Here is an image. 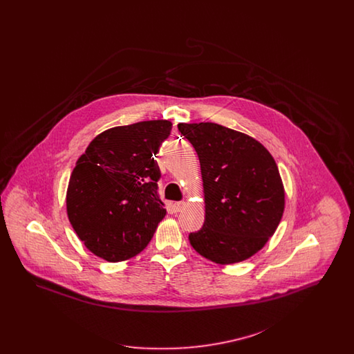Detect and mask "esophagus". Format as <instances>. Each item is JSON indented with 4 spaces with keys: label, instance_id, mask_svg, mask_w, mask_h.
<instances>
[{
    "label": "esophagus",
    "instance_id": "obj_1",
    "mask_svg": "<svg viewBox=\"0 0 354 354\" xmlns=\"http://www.w3.org/2000/svg\"><path fill=\"white\" fill-rule=\"evenodd\" d=\"M185 207V202H175L172 204V211H174V212H180Z\"/></svg>",
    "mask_w": 354,
    "mask_h": 354
}]
</instances>
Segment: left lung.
<instances>
[{"label":"left lung","instance_id":"obj_1","mask_svg":"<svg viewBox=\"0 0 354 354\" xmlns=\"http://www.w3.org/2000/svg\"><path fill=\"white\" fill-rule=\"evenodd\" d=\"M199 156L205 220L188 240L216 264L260 251L284 212V187L268 150L248 135L216 123H179Z\"/></svg>","mask_w":354,"mask_h":354}]
</instances>
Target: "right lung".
<instances>
[{"mask_svg": "<svg viewBox=\"0 0 354 354\" xmlns=\"http://www.w3.org/2000/svg\"><path fill=\"white\" fill-rule=\"evenodd\" d=\"M171 129L169 120L114 127L95 136L78 159L68 183V220L94 254L117 263L150 243L166 216L155 155Z\"/></svg>", "mask_w": 354, "mask_h": 354, "instance_id": "right-lung-1", "label": "right lung"}]
</instances>
